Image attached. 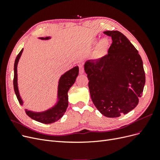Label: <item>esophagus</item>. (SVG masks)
Masks as SVG:
<instances>
[{"mask_svg": "<svg viewBox=\"0 0 160 160\" xmlns=\"http://www.w3.org/2000/svg\"><path fill=\"white\" fill-rule=\"evenodd\" d=\"M79 72H80V74H83L84 73L83 66L81 65H79Z\"/></svg>", "mask_w": 160, "mask_h": 160, "instance_id": "1", "label": "esophagus"}]
</instances>
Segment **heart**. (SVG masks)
<instances>
[{"instance_id": "heart-1", "label": "heart", "mask_w": 160, "mask_h": 160, "mask_svg": "<svg viewBox=\"0 0 160 160\" xmlns=\"http://www.w3.org/2000/svg\"><path fill=\"white\" fill-rule=\"evenodd\" d=\"M96 40L95 41V42ZM109 45V42L107 38H103L102 39H101L99 42L98 43L95 49V55L97 57H100L103 55L104 53L107 51Z\"/></svg>"}]
</instances>
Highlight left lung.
Returning <instances> with one entry per match:
<instances>
[{"mask_svg": "<svg viewBox=\"0 0 160 160\" xmlns=\"http://www.w3.org/2000/svg\"><path fill=\"white\" fill-rule=\"evenodd\" d=\"M112 44L105 56L88 60L84 69L93 104L108 118H118L133 110L146 83L143 61L138 50L122 32L107 31Z\"/></svg>", "mask_w": 160, "mask_h": 160, "instance_id": "obj_1", "label": "left lung"}]
</instances>
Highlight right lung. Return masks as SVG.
<instances>
[{
  "label": "right lung",
  "mask_w": 160,
  "mask_h": 160,
  "mask_svg": "<svg viewBox=\"0 0 160 160\" xmlns=\"http://www.w3.org/2000/svg\"><path fill=\"white\" fill-rule=\"evenodd\" d=\"M51 37H38L41 40L51 39ZM23 49L18 53L16 57L14 65V80L13 85L14 90L15 92L16 96L21 105H23V101L21 98L20 93H19L18 87V76H17V65L19 59L21 57ZM79 75V67L76 66L68 71L62 74L59 80L57 88V98L55 104L45 111L37 112L31 110L25 109L27 115L31 119L45 124H49L56 122L60 119L67 110L68 107V91L71 86L75 83L77 77Z\"/></svg>",
  "instance_id": "add662e5"
}]
</instances>
